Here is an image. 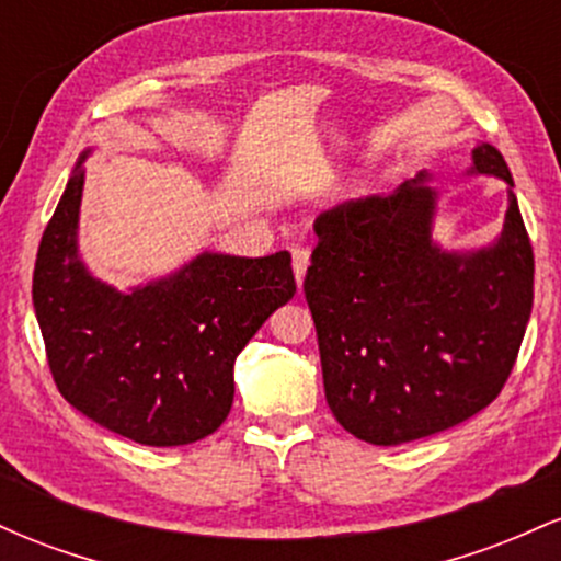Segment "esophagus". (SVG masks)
<instances>
[{"label": "esophagus", "instance_id": "obj_1", "mask_svg": "<svg viewBox=\"0 0 561 561\" xmlns=\"http://www.w3.org/2000/svg\"><path fill=\"white\" fill-rule=\"evenodd\" d=\"M308 263H311V250L293 248V272H295V282H298V287L302 285V276H306Z\"/></svg>", "mask_w": 561, "mask_h": 561}]
</instances>
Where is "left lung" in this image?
I'll use <instances>...</instances> for the list:
<instances>
[{"label":"left lung","mask_w":561,"mask_h":561,"mask_svg":"<svg viewBox=\"0 0 561 561\" xmlns=\"http://www.w3.org/2000/svg\"><path fill=\"white\" fill-rule=\"evenodd\" d=\"M469 173L508 184L504 229L488 248L456 253L433 240L427 171L313 224L319 244L302 293L327 403L358 440L401 446L461 424L495 401L517 362L533 308V244L504 156L478 145Z\"/></svg>","instance_id":"8db88e82"}]
</instances>
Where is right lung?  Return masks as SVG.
Wrapping results in <instances>:
<instances>
[{
    "label": "right lung",
    "mask_w": 561,
    "mask_h": 561,
    "mask_svg": "<svg viewBox=\"0 0 561 561\" xmlns=\"http://www.w3.org/2000/svg\"><path fill=\"white\" fill-rule=\"evenodd\" d=\"M83 152L44 229L34 308L57 390L83 416L141 446L216 433L234 401V358L295 295L287 250L266 259L199 253L128 293L79 255Z\"/></svg>",
    "instance_id": "add662e5"
}]
</instances>
